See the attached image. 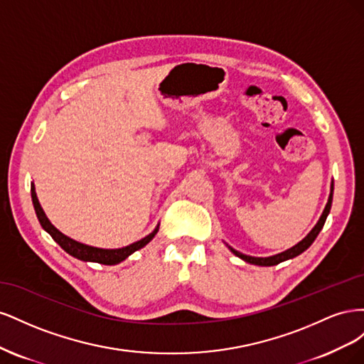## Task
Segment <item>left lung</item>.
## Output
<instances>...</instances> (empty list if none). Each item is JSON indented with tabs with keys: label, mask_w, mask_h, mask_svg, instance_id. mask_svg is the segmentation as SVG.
Here are the masks:
<instances>
[{
	"label": "left lung",
	"mask_w": 364,
	"mask_h": 364,
	"mask_svg": "<svg viewBox=\"0 0 364 364\" xmlns=\"http://www.w3.org/2000/svg\"><path fill=\"white\" fill-rule=\"evenodd\" d=\"M333 191H334V183H331V194H329L328 203H326V206H325V209H323L322 217L318 218L317 225L313 228L311 232L308 234V235L301 241V243H297V245L293 246L291 249L285 250V252H282V253H278V255H274V257H269V258H255V257L245 255V253H241V252L232 249L230 246H228V247L230 249V252L235 253V255H237L238 258L245 259L246 262L255 264V266H277V264H279V262H282V261H285V259H290V258H294V257H297V255H301V253H302L304 250H306L308 247H310V246L313 245V241L316 240V237L318 235V232H321V230H322V228H323V225H325V220H326V217H328V214H329V209H331Z\"/></svg>",
	"instance_id": "1"
}]
</instances>
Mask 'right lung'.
I'll return each instance as SVG.
<instances>
[{
  "mask_svg": "<svg viewBox=\"0 0 364 364\" xmlns=\"http://www.w3.org/2000/svg\"><path fill=\"white\" fill-rule=\"evenodd\" d=\"M31 200H33V206H35V211L36 215L39 218V223L41 226L47 230V232L53 237V240L56 241V243L65 250L68 252L70 255L79 258L82 261H94V262H100V264H106V266H112V264H118L123 259H126L130 253H134L135 250H139L141 247H144L147 243H150L151 238L156 235L159 226L153 230L151 234H149L146 238H142L136 243L126 246V247H121V249H98V247H92V246H86L79 243V241H74L73 238L63 235L60 230H58L54 228L50 220L47 218L46 213H43V209L39 205V200L36 197L35 193V186L31 185Z\"/></svg>",
  "mask_w": 364,
  "mask_h": 364,
  "instance_id": "obj_1",
  "label": "right lung"
}]
</instances>
